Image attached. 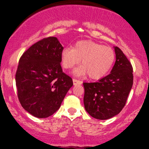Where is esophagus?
<instances>
[{
    "label": "esophagus",
    "instance_id": "34e87169",
    "mask_svg": "<svg viewBox=\"0 0 149 149\" xmlns=\"http://www.w3.org/2000/svg\"><path fill=\"white\" fill-rule=\"evenodd\" d=\"M73 82L74 85H79V84H81V81L78 80V79H73Z\"/></svg>",
    "mask_w": 149,
    "mask_h": 149
}]
</instances>
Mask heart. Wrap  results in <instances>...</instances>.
Masks as SVG:
<instances>
[{"label": "heart", "instance_id": "1", "mask_svg": "<svg viewBox=\"0 0 149 149\" xmlns=\"http://www.w3.org/2000/svg\"><path fill=\"white\" fill-rule=\"evenodd\" d=\"M61 58L65 69L72 68L81 60L83 65L75 69L74 74L83 76L88 73L91 79H99L110 70L115 62V54L109 47L91 40H81L76 42L73 48H64Z\"/></svg>", "mask_w": 149, "mask_h": 149}]
</instances>
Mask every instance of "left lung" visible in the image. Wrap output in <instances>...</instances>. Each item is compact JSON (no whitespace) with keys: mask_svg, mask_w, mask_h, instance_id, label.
<instances>
[{"mask_svg":"<svg viewBox=\"0 0 149 149\" xmlns=\"http://www.w3.org/2000/svg\"><path fill=\"white\" fill-rule=\"evenodd\" d=\"M114 48L116 61L111 73L97 82L83 84L84 107L98 120H107L119 114L133 86L131 63L119 47Z\"/></svg>","mask_w":149,"mask_h":149,"instance_id":"left-lung-1","label":"left lung"}]
</instances>
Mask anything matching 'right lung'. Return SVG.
Here are the masks:
<instances>
[{
    "mask_svg": "<svg viewBox=\"0 0 149 149\" xmlns=\"http://www.w3.org/2000/svg\"><path fill=\"white\" fill-rule=\"evenodd\" d=\"M63 49L56 37H47L31 45L19 59L18 98L22 107L36 118L53 115L73 84L61 68Z\"/></svg>",
    "mask_w": 149,
    "mask_h": 149,
    "instance_id": "right-lung-1",
    "label": "right lung"
}]
</instances>
